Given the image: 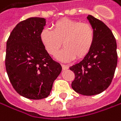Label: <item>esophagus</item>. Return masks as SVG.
I'll return each mask as SVG.
<instances>
[{
  "mask_svg": "<svg viewBox=\"0 0 121 121\" xmlns=\"http://www.w3.org/2000/svg\"><path fill=\"white\" fill-rule=\"evenodd\" d=\"M62 67L63 70H67L68 68V65H64V64L62 65Z\"/></svg>",
  "mask_w": 121,
  "mask_h": 121,
  "instance_id": "1",
  "label": "esophagus"
}]
</instances>
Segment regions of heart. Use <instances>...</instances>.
Segmentation results:
<instances>
[{"label": "heart", "instance_id": "obj_1", "mask_svg": "<svg viewBox=\"0 0 121 121\" xmlns=\"http://www.w3.org/2000/svg\"><path fill=\"white\" fill-rule=\"evenodd\" d=\"M53 30H42L40 40L50 55H55L62 45L56 57L63 62L71 61L77 56L82 59L91 50L95 42V33L91 24L69 18L59 20L53 24Z\"/></svg>", "mask_w": 121, "mask_h": 121}]
</instances>
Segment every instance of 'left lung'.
I'll return each instance as SVG.
<instances>
[{
	"mask_svg": "<svg viewBox=\"0 0 121 121\" xmlns=\"http://www.w3.org/2000/svg\"><path fill=\"white\" fill-rule=\"evenodd\" d=\"M95 30L93 46L84 59L70 67L75 74L71 87L86 96L98 95L110 86L117 63V43L108 26L94 16L87 17Z\"/></svg>",
	"mask_w": 121,
	"mask_h": 121,
	"instance_id": "left-lung-1",
	"label": "left lung"
}]
</instances>
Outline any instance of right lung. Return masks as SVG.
Here are the masks:
<instances>
[{
  "mask_svg": "<svg viewBox=\"0 0 121 121\" xmlns=\"http://www.w3.org/2000/svg\"><path fill=\"white\" fill-rule=\"evenodd\" d=\"M46 24L43 18H30L19 22L6 42L5 65L15 90L31 100L49 96L62 66L46 51L40 33Z\"/></svg>",
  "mask_w": 121,
  "mask_h": 121,
  "instance_id": "add662e5",
  "label": "right lung"
}]
</instances>
